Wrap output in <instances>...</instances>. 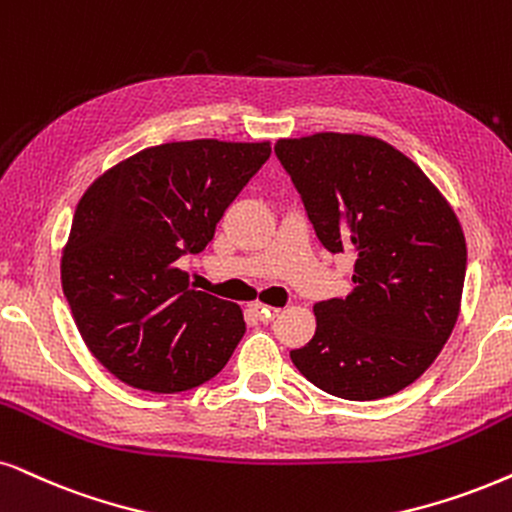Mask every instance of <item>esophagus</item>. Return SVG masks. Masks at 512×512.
<instances>
[{
	"mask_svg": "<svg viewBox=\"0 0 512 512\" xmlns=\"http://www.w3.org/2000/svg\"><path fill=\"white\" fill-rule=\"evenodd\" d=\"M255 312H257V316H260L262 321H271V319H274V316H278V312H281V309H278V307H269V304H260V302H257V304H255Z\"/></svg>",
	"mask_w": 512,
	"mask_h": 512,
	"instance_id": "esophagus-1",
	"label": "esophagus"
}]
</instances>
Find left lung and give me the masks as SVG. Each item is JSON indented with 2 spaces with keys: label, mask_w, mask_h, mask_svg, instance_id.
Masks as SVG:
<instances>
[{
  "label": "left lung",
  "mask_w": 512,
  "mask_h": 512,
  "mask_svg": "<svg viewBox=\"0 0 512 512\" xmlns=\"http://www.w3.org/2000/svg\"><path fill=\"white\" fill-rule=\"evenodd\" d=\"M274 151L321 245L354 252V290L314 304L316 333L290 359L333 397L397 394L454 331L468 248L454 208L383 139L319 132Z\"/></svg>",
  "instance_id": "obj_1"
}]
</instances>
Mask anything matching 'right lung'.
<instances>
[{
	"instance_id": "right-lung-1",
	"label": "right lung",
	"mask_w": 512,
	"mask_h": 512,
	"mask_svg": "<svg viewBox=\"0 0 512 512\" xmlns=\"http://www.w3.org/2000/svg\"><path fill=\"white\" fill-rule=\"evenodd\" d=\"M269 153V141H172L134 153L84 191L61 257L63 295L84 345L122 383L184 392L234 354L241 307L189 288L177 262L205 250Z\"/></svg>"
}]
</instances>
